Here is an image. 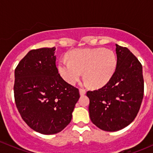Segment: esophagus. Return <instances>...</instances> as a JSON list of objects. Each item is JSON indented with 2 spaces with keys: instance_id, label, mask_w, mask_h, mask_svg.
<instances>
[{
  "instance_id": "esophagus-1",
  "label": "esophagus",
  "mask_w": 153,
  "mask_h": 153,
  "mask_svg": "<svg viewBox=\"0 0 153 153\" xmlns=\"http://www.w3.org/2000/svg\"><path fill=\"white\" fill-rule=\"evenodd\" d=\"M79 92H80V94H81V96H83L85 94H86V90L83 89H80Z\"/></svg>"
}]
</instances>
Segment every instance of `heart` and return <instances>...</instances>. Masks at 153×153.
Listing matches in <instances>:
<instances>
[{
  "label": "heart",
  "mask_w": 153,
  "mask_h": 153,
  "mask_svg": "<svg viewBox=\"0 0 153 153\" xmlns=\"http://www.w3.org/2000/svg\"><path fill=\"white\" fill-rule=\"evenodd\" d=\"M68 60L62 59L58 64L61 76L74 85L81 78L82 72L91 87L105 86L116 71L117 56L113 51L103 48L77 49L69 53Z\"/></svg>",
  "instance_id": "1"
}]
</instances>
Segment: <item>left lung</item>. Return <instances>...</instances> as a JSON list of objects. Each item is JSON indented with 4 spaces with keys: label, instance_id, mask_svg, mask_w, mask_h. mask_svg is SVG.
<instances>
[{
    "label": "left lung",
    "instance_id": "8db88e82",
    "mask_svg": "<svg viewBox=\"0 0 153 153\" xmlns=\"http://www.w3.org/2000/svg\"><path fill=\"white\" fill-rule=\"evenodd\" d=\"M117 66L104 86L88 91L91 121L105 131L123 129L134 120L144 96L142 66L127 48L116 45Z\"/></svg>",
    "mask_w": 153,
    "mask_h": 153
}]
</instances>
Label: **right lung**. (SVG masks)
<instances>
[{"mask_svg":"<svg viewBox=\"0 0 153 153\" xmlns=\"http://www.w3.org/2000/svg\"><path fill=\"white\" fill-rule=\"evenodd\" d=\"M56 48L30 51L14 70V100L22 120L45 135L61 132L71 122L79 90L67 83L56 65Z\"/></svg>","mask_w":153,"mask_h":153,"instance_id":"obj_1","label":"right lung"}]
</instances>
